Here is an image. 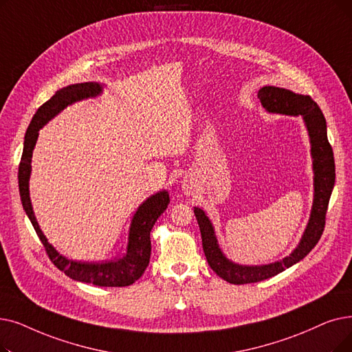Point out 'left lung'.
Segmentation results:
<instances>
[{
    "instance_id": "obj_1",
    "label": "left lung",
    "mask_w": 352,
    "mask_h": 352,
    "mask_svg": "<svg viewBox=\"0 0 352 352\" xmlns=\"http://www.w3.org/2000/svg\"><path fill=\"white\" fill-rule=\"evenodd\" d=\"M257 98L261 99L263 108L267 112L303 116L312 144L311 151L315 173V195L311 219L307 230H305L302 236L300 243L298 244V248L287 257H285L283 261L263 266H241L228 261L219 248L217 239L214 236L212 226L204 211L201 208L194 210L201 232L203 250L210 267L216 272L221 279L233 285L254 283L269 279L302 261V258L316 246V243L324 233L327 210L329 204L331 192L335 184L333 152L327 136V120L322 111L319 109L318 103L311 96L298 95L287 89L274 86L262 87L258 90Z\"/></svg>"
}]
</instances>
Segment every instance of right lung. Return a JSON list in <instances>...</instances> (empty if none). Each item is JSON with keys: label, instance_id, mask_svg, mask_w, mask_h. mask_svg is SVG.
<instances>
[{"label": "right lung", "instance_id": "add662e5", "mask_svg": "<svg viewBox=\"0 0 352 352\" xmlns=\"http://www.w3.org/2000/svg\"><path fill=\"white\" fill-rule=\"evenodd\" d=\"M100 91V85L94 82L70 85L67 87L57 90L54 96H52L47 102L40 106L37 112L34 113L32 122H30L24 136V149L19 166V188L24 211L27 212V216L30 221H32L40 241L43 243L45 253H47L49 258L58 270L65 272L66 276L79 282L106 287H120L129 286L135 280H138L144 274L145 269L148 267L151 257V230L152 227H154L157 219L165 211L168 203H170V195H168V192L161 191L157 192L155 195L149 197L145 203L140 206L138 211L135 212V216L131 221L129 243L125 256L116 258V261L102 263L73 262L63 257L62 254H58L57 250L52 246L43 234V232L40 230L28 194V179L30 173H32V157L38 136V131L58 112H62L67 104H72L86 98L98 96Z\"/></svg>", "mask_w": 352, "mask_h": 352}]
</instances>
